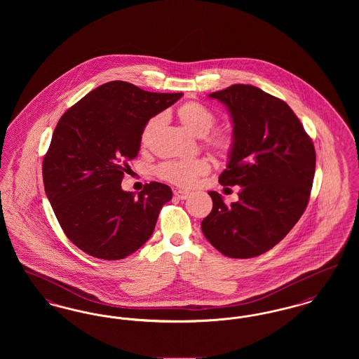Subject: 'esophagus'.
I'll return each mask as SVG.
<instances>
[{
  "mask_svg": "<svg viewBox=\"0 0 359 359\" xmlns=\"http://www.w3.org/2000/svg\"><path fill=\"white\" fill-rule=\"evenodd\" d=\"M173 195H175V198H177L179 201H186L187 198H189L191 194L187 192V191H180V189H179V191H175Z\"/></svg>",
  "mask_w": 359,
  "mask_h": 359,
  "instance_id": "esophagus-1",
  "label": "esophagus"
}]
</instances>
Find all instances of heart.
<instances>
[{"label": "heart", "mask_w": 359, "mask_h": 359, "mask_svg": "<svg viewBox=\"0 0 359 359\" xmlns=\"http://www.w3.org/2000/svg\"><path fill=\"white\" fill-rule=\"evenodd\" d=\"M177 118L186 126L189 132L199 137H205L214 128L217 117L215 114L198 101H188L179 106ZM164 122L163 114H156L152 118L147 121L141 130L140 141L142 147L151 145L157 130ZM207 148H210L214 154L227 157L234 145V140L231 135L226 132H215L205 140ZM210 161L207 158H196V160H172L165 161L157 168V176L177 187L191 188L196 184V182L210 172Z\"/></svg>", "instance_id": "b5f03b06"}]
</instances>
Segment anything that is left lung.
<instances>
[{
    "instance_id": "left-lung-1",
    "label": "left lung",
    "mask_w": 359,
    "mask_h": 359,
    "mask_svg": "<svg viewBox=\"0 0 359 359\" xmlns=\"http://www.w3.org/2000/svg\"><path fill=\"white\" fill-rule=\"evenodd\" d=\"M208 97L227 107L233 122L234 145L219 183L241 191L231 205L210 191L212 210L201 227L224 256H259L303 215L315 175V148L290 106L258 87L233 85Z\"/></svg>"
}]
</instances>
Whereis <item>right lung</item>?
I'll return each instance as SVG.
<instances>
[{
  "label": "right lung",
  "instance_id": "right-lung-1",
  "mask_svg": "<svg viewBox=\"0 0 359 359\" xmlns=\"http://www.w3.org/2000/svg\"><path fill=\"white\" fill-rule=\"evenodd\" d=\"M182 95L113 81L90 91L57 122L43 160L44 189L65 234L87 255L122 259L151 238L171 188L151 182L136 196L121 182L138 154L147 121Z\"/></svg>",
  "mask_w": 359,
  "mask_h": 359
}]
</instances>
